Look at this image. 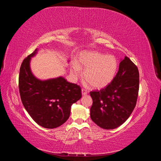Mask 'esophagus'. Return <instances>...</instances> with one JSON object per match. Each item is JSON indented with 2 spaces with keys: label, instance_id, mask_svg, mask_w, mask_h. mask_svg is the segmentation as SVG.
Returning <instances> with one entry per match:
<instances>
[{
  "label": "esophagus",
  "instance_id": "esophagus-1",
  "mask_svg": "<svg viewBox=\"0 0 161 161\" xmlns=\"http://www.w3.org/2000/svg\"><path fill=\"white\" fill-rule=\"evenodd\" d=\"M81 91H82V95H86L87 93H88V92H87V91L84 89H82Z\"/></svg>",
  "mask_w": 161,
  "mask_h": 161
}]
</instances>
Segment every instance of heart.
I'll list each match as a JSON object with an SVG mask.
<instances>
[{
	"mask_svg": "<svg viewBox=\"0 0 161 161\" xmlns=\"http://www.w3.org/2000/svg\"><path fill=\"white\" fill-rule=\"evenodd\" d=\"M118 69L115 58L96 52H84L80 53L76 63H72L70 74L75 79L85 69L84 78L95 89H101L108 85L114 79Z\"/></svg>",
	"mask_w": 161,
	"mask_h": 161,
	"instance_id": "1",
	"label": "heart"
}]
</instances>
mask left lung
<instances>
[{"instance_id":"8db88e82","label":"left lung","mask_w":161,"mask_h":161,"mask_svg":"<svg viewBox=\"0 0 161 161\" xmlns=\"http://www.w3.org/2000/svg\"><path fill=\"white\" fill-rule=\"evenodd\" d=\"M139 90L137 66L125 56L110 83L100 91L90 92L91 118L99 127L112 130L128 119L136 105Z\"/></svg>"}]
</instances>
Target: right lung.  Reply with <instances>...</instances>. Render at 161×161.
I'll return each mask as SVG.
<instances>
[{"label": "right lung", "instance_id": "right-lung-1", "mask_svg": "<svg viewBox=\"0 0 161 161\" xmlns=\"http://www.w3.org/2000/svg\"><path fill=\"white\" fill-rule=\"evenodd\" d=\"M23 60L19 76V88L24 108L36 122L42 127H59L69 118L71 106L82 97L79 85L68 82L62 76L42 80L33 75L31 58Z\"/></svg>", "mask_w": 161, "mask_h": 161}]
</instances>
